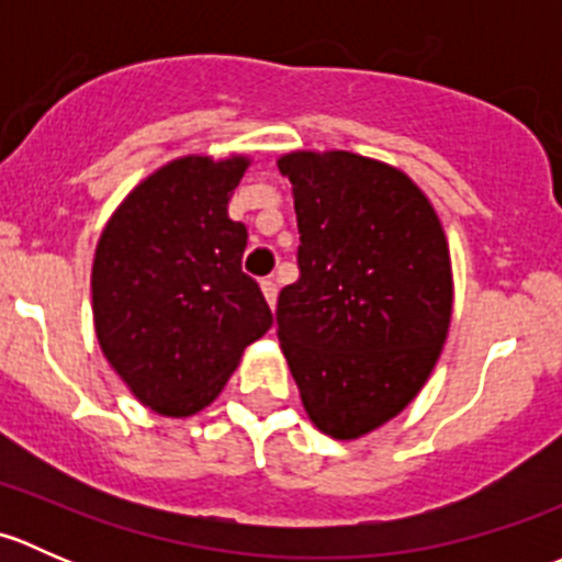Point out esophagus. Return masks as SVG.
Masks as SVG:
<instances>
[{
    "label": "esophagus",
    "mask_w": 562,
    "mask_h": 562,
    "mask_svg": "<svg viewBox=\"0 0 562 562\" xmlns=\"http://www.w3.org/2000/svg\"><path fill=\"white\" fill-rule=\"evenodd\" d=\"M260 288H263V296H266V302H269V307L274 310V304H277V282L274 280H263V282H260Z\"/></svg>",
    "instance_id": "1"
}]
</instances>
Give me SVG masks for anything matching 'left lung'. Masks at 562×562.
Returning <instances> with one entry per match:
<instances>
[{
  "mask_svg": "<svg viewBox=\"0 0 562 562\" xmlns=\"http://www.w3.org/2000/svg\"><path fill=\"white\" fill-rule=\"evenodd\" d=\"M299 220V280L277 337L321 432L353 440L394 418L432 372L451 321L440 220L396 168L350 151L280 162Z\"/></svg>",
  "mask_w": 562,
  "mask_h": 562,
  "instance_id": "left-lung-1",
  "label": "left lung"
}]
</instances>
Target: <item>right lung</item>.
<instances>
[{"instance_id":"add662e5","label":"right lung","mask_w":562,"mask_h":562,"mask_svg":"<svg viewBox=\"0 0 562 562\" xmlns=\"http://www.w3.org/2000/svg\"><path fill=\"white\" fill-rule=\"evenodd\" d=\"M245 157H181L140 181L94 252L100 348L144 405L192 416L225 386L249 342L274 323L241 271L245 223L228 217Z\"/></svg>"}]
</instances>
